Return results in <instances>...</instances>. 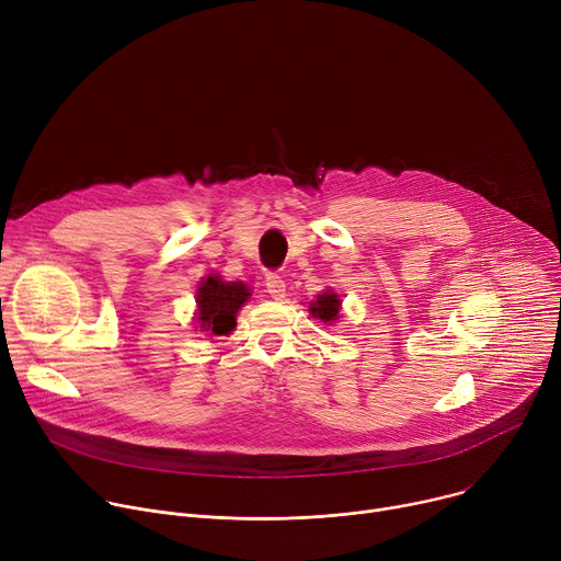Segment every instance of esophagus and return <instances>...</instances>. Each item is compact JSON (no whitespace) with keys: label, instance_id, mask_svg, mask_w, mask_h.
Instances as JSON below:
<instances>
[{"label":"esophagus","instance_id":"esophagus-1","mask_svg":"<svg viewBox=\"0 0 561 561\" xmlns=\"http://www.w3.org/2000/svg\"><path fill=\"white\" fill-rule=\"evenodd\" d=\"M266 290L271 293V297L282 299L286 295V282L282 279V275L277 273H266Z\"/></svg>","mask_w":561,"mask_h":561}]
</instances>
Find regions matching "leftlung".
Wrapping results in <instances>:
<instances>
[{
  "mask_svg": "<svg viewBox=\"0 0 561 561\" xmlns=\"http://www.w3.org/2000/svg\"><path fill=\"white\" fill-rule=\"evenodd\" d=\"M311 313L316 318H320L322 322H333L337 320V313H340V299L335 293L327 290L324 295H318V301L311 304Z\"/></svg>",
  "mask_w": 561,
  "mask_h": 561,
  "instance_id": "1",
  "label": "left lung"
}]
</instances>
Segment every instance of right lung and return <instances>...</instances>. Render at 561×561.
Instances as JSON below:
<instances>
[{"label":"right lung","instance_id":"right-lung-1","mask_svg":"<svg viewBox=\"0 0 561 561\" xmlns=\"http://www.w3.org/2000/svg\"><path fill=\"white\" fill-rule=\"evenodd\" d=\"M248 297V286L241 282H221L219 275L203 279L196 293V320L201 322V329L210 331L213 335H228L237 324V311L243 307Z\"/></svg>","mask_w":561,"mask_h":561}]
</instances>
